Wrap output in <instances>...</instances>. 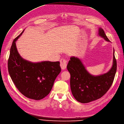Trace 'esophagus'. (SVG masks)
<instances>
[{
	"instance_id": "34e87169",
	"label": "esophagus",
	"mask_w": 124,
	"mask_h": 124,
	"mask_svg": "<svg viewBox=\"0 0 124 124\" xmlns=\"http://www.w3.org/2000/svg\"><path fill=\"white\" fill-rule=\"evenodd\" d=\"M60 66L62 69H65L67 66V60L65 58H62L60 60Z\"/></svg>"
}]
</instances>
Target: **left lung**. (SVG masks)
I'll return each instance as SVG.
<instances>
[{
  "label": "left lung",
  "mask_w": 124,
  "mask_h": 124,
  "mask_svg": "<svg viewBox=\"0 0 124 124\" xmlns=\"http://www.w3.org/2000/svg\"><path fill=\"white\" fill-rule=\"evenodd\" d=\"M99 35L110 42L103 29L100 28ZM113 64L110 70L106 73L94 76L90 74L80 59L71 57L67 68L70 74V88L74 98L83 103H89L102 97L108 91L114 82L116 71V61L113 54Z\"/></svg>",
  "instance_id": "8db88e82"
}]
</instances>
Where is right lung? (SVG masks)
<instances>
[{
    "instance_id": "obj_1",
    "label": "right lung",
    "mask_w": 124,
    "mask_h": 124,
    "mask_svg": "<svg viewBox=\"0 0 124 124\" xmlns=\"http://www.w3.org/2000/svg\"><path fill=\"white\" fill-rule=\"evenodd\" d=\"M23 31L12 43L8 60V70L13 83L21 93L28 98L39 100L51 92L56 78L61 71L60 62L32 63L23 59L16 46V41Z\"/></svg>"
}]
</instances>
